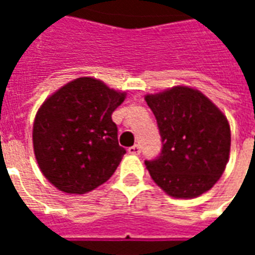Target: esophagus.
Masks as SVG:
<instances>
[{
  "instance_id": "esophagus-1",
  "label": "esophagus",
  "mask_w": 255,
  "mask_h": 255,
  "mask_svg": "<svg viewBox=\"0 0 255 255\" xmlns=\"http://www.w3.org/2000/svg\"><path fill=\"white\" fill-rule=\"evenodd\" d=\"M128 153L133 155H139L140 154V147H139L138 144H133L131 147H128Z\"/></svg>"
}]
</instances>
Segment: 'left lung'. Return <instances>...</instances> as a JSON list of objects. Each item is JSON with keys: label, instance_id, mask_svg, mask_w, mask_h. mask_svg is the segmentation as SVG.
Here are the masks:
<instances>
[{"label": "left lung", "instance_id": "left-lung-1", "mask_svg": "<svg viewBox=\"0 0 255 255\" xmlns=\"http://www.w3.org/2000/svg\"><path fill=\"white\" fill-rule=\"evenodd\" d=\"M144 100L162 142L160 155L144 161L151 179L175 198H195L210 190L230 158L231 129L223 112L186 86Z\"/></svg>", "mask_w": 255, "mask_h": 255}]
</instances>
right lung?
Returning <instances> with one entry per match:
<instances>
[{"mask_svg":"<svg viewBox=\"0 0 255 255\" xmlns=\"http://www.w3.org/2000/svg\"><path fill=\"white\" fill-rule=\"evenodd\" d=\"M124 93L101 80L79 78L50 95L36 113L34 153L49 182L68 194H84L109 180L126 154L112 113Z\"/></svg>","mask_w":255,"mask_h":255,"instance_id":"add662e5","label":"right lung"}]
</instances>
